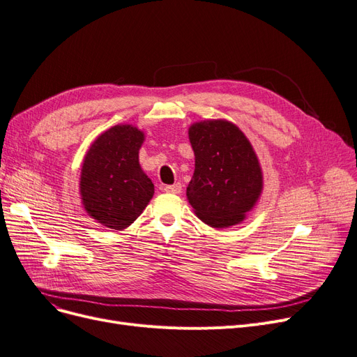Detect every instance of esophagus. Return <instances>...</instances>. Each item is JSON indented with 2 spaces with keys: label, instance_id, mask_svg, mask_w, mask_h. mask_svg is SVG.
<instances>
[{
  "label": "esophagus",
  "instance_id": "1",
  "mask_svg": "<svg viewBox=\"0 0 357 357\" xmlns=\"http://www.w3.org/2000/svg\"><path fill=\"white\" fill-rule=\"evenodd\" d=\"M163 191L167 194H179L182 191V185L179 182H176L174 185H165Z\"/></svg>",
  "mask_w": 357,
  "mask_h": 357
}]
</instances>
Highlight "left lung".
<instances>
[{
	"mask_svg": "<svg viewBox=\"0 0 357 357\" xmlns=\"http://www.w3.org/2000/svg\"><path fill=\"white\" fill-rule=\"evenodd\" d=\"M195 170L187 197L195 214L211 227L241 223L262 192V172L245 134L229 121L195 122L188 131Z\"/></svg>",
	"mask_w": 357,
	"mask_h": 357,
	"instance_id": "left-lung-1",
	"label": "left lung"
}]
</instances>
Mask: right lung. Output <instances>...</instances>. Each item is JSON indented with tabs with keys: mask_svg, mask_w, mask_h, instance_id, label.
I'll use <instances>...</instances> for the list:
<instances>
[{
	"mask_svg": "<svg viewBox=\"0 0 357 357\" xmlns=\"http://www.w3.org/2000/svg\"><path fill=\"white\" fill-rule=\"evenodd\" d=\"M143 142V131L115 126L96 138L83 160L80 195L84 210L106 227H128L154 194V185L138 162Z\"/></svg>",
	"mask_w": 357,
	"mask_h": 357,
	"instance_id": "1",
	"label": "right lung"
}]
</instances>
